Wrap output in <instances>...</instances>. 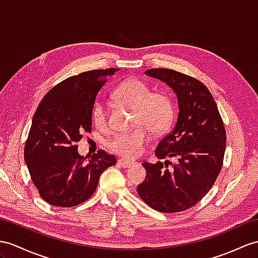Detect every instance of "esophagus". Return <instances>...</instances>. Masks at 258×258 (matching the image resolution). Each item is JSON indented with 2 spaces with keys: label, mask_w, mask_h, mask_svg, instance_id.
Masks as SVG:
<instances>
[{
  "label": "esophagus",
  "mask_w": 258,
  "mask_h": 258,
  "mask_svg": "<svg viewBox=\"0 0 258 258\" xmlns=\"http://www.w3.org/2000/svg\"><path fill=\"white\" fill-rule=\"evenodd\" d=\"M118 164L120 165L121 167H123V168H130L131 166L136 165V162H134V161H128V160H124V159H121V160H118Z\"/></svg>",
  "instance_id": "34e87169"
}]
</instances>
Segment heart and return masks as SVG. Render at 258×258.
Returning a JSON list of instances; mask_svg holds the SVG:
<instances>
[{"instance_id":"b5f03b06","label":"heart","mask_w":258,"mask_h":258,"mask_svg":"<svg viewBox=\"0 0 258 258\" xmlns=\"http://www.w3.org/2000/svg\"><path fill=\"white\" fill-rule=\"evenodd\" d=\"M117 102L135 111L134 123L140 125L130 133L118 134L107 142L111 152L133 159L140 155L149 141V132L162 134L172 123L174 110L171 99L164 93H150L149 86L138 79L122 82L114 92ZM92 120L98 128L107 124L103 102L96 100L92 107Z\"/></svg>"}]
</instances>
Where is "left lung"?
Returning <instances> with one entry per match:
<instances>
[{"instance_id":"8db88e82","label":"left lung","mask_w":258,"mask_h":258,"mask_svg":"<svg viewBox=\"0 0 258 258\" xmlns=\"http://www.w3.org/2000/svg\"><path fill=\"white\" fill-rule=\"evenodd\" d=\"M146 75L168 85L178 103L173 130L155 149L158 159L175 158L156 164L144 162L147 176L137 190L151 208L179 212L200 202L221 171L227 135L217 104L198 80L171 69H150ZM172 166L168 168V164Z\"/></svg>"}]
</instances>
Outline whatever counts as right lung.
I'll return each instance as SVG.
<instances>
[{"mask_svg": "<svg viewBox=\"0 0 258 258\" xmlns=\"http://www.w3.org/2000/svg\"><path fill=\"white\" fill-rule=\"evenodd\" d=\"M117 71L92 70L66 79L46 94L35 112L24 158L41 198L51 206L84 203L95 191L100 174L116 164L115 156L103 150L84 158L75 144L92 131L97 93Z\"/></svg>", "mask_w": 258, "mask_h": 258, "instance_id": "add662e5", "label": "right lung"}]
</instances>
